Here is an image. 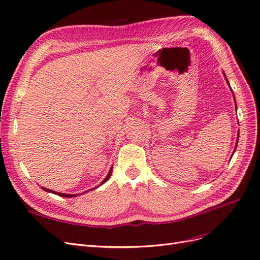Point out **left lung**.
<instances>
[{"label":"left lung","instance_id":"8db88e82","mask_svg":"<svg viewBox=\"0 0 260 260\" xmlns=\"http://www.w3.org/2000/svg\"><path fill=\"white\" fill-rule=\"evenodd\" d=\"M224 76H225V73H224ZM225 78H226V76H225ZM226 82L229 83V81H228V78H226ZM235 102H236V101H235ZM236 109H237V105H236ZM239 138V137H238ZM237 144H238V139H237ZM237 144H236V146H237ZM236 151V150H235Z\"/></svg>","mask_w":260,"mask_h":260}]
</instances>
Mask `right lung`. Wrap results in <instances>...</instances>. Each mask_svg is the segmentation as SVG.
Wrapping results in <instances>:
<instances>
[{"label":"right lung","mask_w":260,"mask_h":260,"mask_svg":"<svg viewBox=\"0 0 260 260\" xmlns=\"http://www.w3.org/2000/svg\"><path fill=\"white\" fill-rule=\"evenodd\" d=\"M111 173H112V168H111L110 170H109V173H108V175L105 177V179L103 180L102 183L100 184V186H101V185H103L104 183H106V182H107L108 178H109V177H110V175H111ZM98 187H99V186H98ZM98 187H96V188H98ZM42 189H43V190H46V191H48V192H52V193H54V194H57V196H59V197H63V198H73V197H76V196H77V194H67V193L56 192V191H53V190H50V189H47V188H43V187H42Z\"/></svg>","instance_id":"obj_1"}]
</instances>
